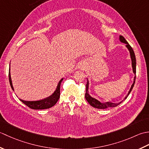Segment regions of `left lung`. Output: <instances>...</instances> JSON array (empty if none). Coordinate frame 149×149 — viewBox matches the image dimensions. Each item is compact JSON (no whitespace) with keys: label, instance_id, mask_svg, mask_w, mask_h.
Wrapping results in <instances>:
<instances>
[{"label":"left lung","instance_id":"8db88e82","mask_svg":"<svg viewBox=\"0 0 149 149\" xmlns=\"http://www.w3.org/2000/svg\"><path fill=\"white\" fill-rule=\"evenodd\" d=\"M120 42H122L123 43L126 44L125 47H127V49L129 50V53H130V57L131 59V63H132V72H133L134 74V81L133 83L131 85V87L129 90V92L127 93V95L125 96V99L123 100H125L127 99V97L129 96V95L130 94L131 91H132V88L134 87V85L135 83V80H136V57L134 52L133 51V49H132V47L130 46V45L128 43V42L126 41V40L123 38L122 36H120L119 37ZM88 89H89V81H88V79H87V84L86 85V93H85V99H86L88 101V102L89 103L90 105L93 107H95V108L97 109H106L107 107H116L118 105H119L120 104H121L123 100H122L121 102H120L118 103H113L111 102H101L99 100H97L95 98L91 97L90 95L89 94V91H88Z\"/></svg>","mask_w":149,"mask_h":149}]
</instances>
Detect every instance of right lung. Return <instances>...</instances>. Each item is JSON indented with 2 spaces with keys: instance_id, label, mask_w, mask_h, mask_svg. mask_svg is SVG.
Masks as SVG:
<instances>
[{
  "instance_id": "right-lung-1",
  "label": "right lung",
  "mask_w": 149,
  "mask_h": 149,
  "mask_svg": "<svg viewBox=\"0 0 149 149\" xmlns=\"http://www.w3.org/2000/svg\"><path fill=\"white\" fill-rule=\"evenodd\" d=\"M9 83H10V86L12 88V90L14 91V88L13 86V83L11 81V73H10V65H9ZM63 80V78H62L61 80L59 81L58 84V86L56 87V90L54 91V93L50 95L49 97L45 98L40 100H35V101H27L24 100L22 99H20L24 104H26L30 108L33 109H49L50 107L54 106L58 102V100L59 99L60 97V85L62 81Z\"/></svg>"
}]
</instances>
